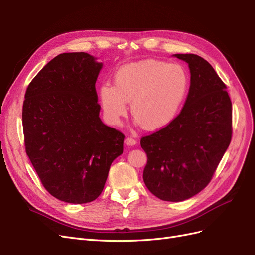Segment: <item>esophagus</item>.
Listing matches in <instances>:
<instances>
[{"instance_id":"esophagus-1","label":"esophagus","mask_w":255,"mask_h":255,"mask_svg":"<svg viewBox=\"0 0 255 255\" xmlns=\"http://www.w3.org/2000/svg\"><path fill=\"white\" fill-rule=\"evenodd\" d=\"M125 142H126V144H127V145H128V146H133V145H135V144H136V140H135V139H133V138H129V137L126 138Z\"/></svg>"}]
</instances>
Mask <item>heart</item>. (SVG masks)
I'll return each instance as SVG.
<instances>
[{
  "instance_id": "obj_1",
  "label": "heart",
  "mask_w": 255,
  "mask_h": 255,
  "mask_svg": "<svg viewBox=\"0 0 255 255\" xmlns=\"http://www.w3.org/2000/svg\"><path fill=\"white\" fill-rule=\"evenodd\" d=\"M189 89L185 69L159 60H140L118 69L114 86L103 84L99 102L104 117L117 126L128 113V102L137 125L151 132L169 127L179 116Z\"/></svg>"
}]
</instances>
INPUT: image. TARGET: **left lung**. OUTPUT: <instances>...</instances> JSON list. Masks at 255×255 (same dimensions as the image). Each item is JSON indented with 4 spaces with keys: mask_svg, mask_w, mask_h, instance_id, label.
Masks as SVG:
<instances>
[{
    "mask_svg": "<svg viewBox=\"0 0 255 255\" xmlns=\"http://www.w3.org/2000/svg\"><path fill=\"white\" fill-rule=\"evenodd\" d=\"M173 56L189 67L187 99L170 126L142 137L140 144L148 156L145 186L160 200L180 202L212 180L232 137V103L225 83L205 59L195 54Z\"/></svg>",
    "mask_w": 255,
    "mask_h": 255,
    "instance_id": "1",
    "label": "left lung"
}]
</instances>
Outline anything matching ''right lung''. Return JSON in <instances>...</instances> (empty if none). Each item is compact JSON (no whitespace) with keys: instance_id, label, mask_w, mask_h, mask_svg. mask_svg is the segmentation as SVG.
Instances as JSON below:
<instances>
[{"instance_id":"1","label":"right lung","mask_w":255,"mask_h":255,"mask_svg":"<svg viewBox=\"0 0 255 255\" xmlns=\"http://www.w3.org/2000/svg\"><path fill=\"white\" fill-rule=\"evenodd\" d=\"M103 67L88 53L54 57L30 82L23 103L26 154L50 194L67 203L96 200L125 135L100 119L96 82Z\"/></svg>"}]
</instances>
